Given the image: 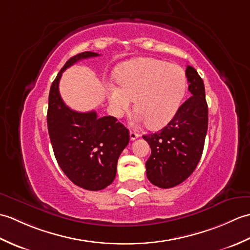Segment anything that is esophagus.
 I'll return each mask as SVG.
<instances>
[{"instance_id":"esophagus-1","label":"esophagus","mask_w":250,"mask_h":250,"mask_svg":"<svg viewBox=\"0 0 250 250\" xmlns=\"http://www.w3.org/2000/svg\"><path fill=\"white\" fill-rule=\"evenodd\" d=\"M137 137H140L139 133H136V132H134V131H130V140L131 141L136 140Z\"/></svg>"}]
</instances>
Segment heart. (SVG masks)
Here are the masks:
<instances>
[{
    "label": "heart",
    "mask_w": 250,
    "mask_h": 250,
    "mask_svg": "<svg viewBox=\"0 0 250 250\" xmlns=\"http://www.w3.org/2000/svg\"><path fill=\"white\" fill-rule=\"evenodd\" d=\"M120 86L107 91L109 107L116 117L131 108L135 100L136 118L152 128L167 125L177 113L187 89V77L182 67L166 61L140 58L117 70Z\"/></svg>",
    "instance_id": "heart-1"
}]
</instances>
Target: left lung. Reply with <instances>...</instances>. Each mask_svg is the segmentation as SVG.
<instances>
[{"label": "left lung", "mask_w": 250, "mask_h": 250, "mask_svg": "<svg viewBox=\"0 0 250 250\" xmlns=\"http://www.w3.org/2000/svg\"><path fill=\"white\" fill-rule=\"evenodd\" d=\"M191 97L179 106L173 119L156 133L144 135L151 148L146 162L149 182L160 188L182 184L193 173L203 152L208 125L205 88L195 68H186Z\"/></svg>", "instance_id": "obj_1"}]
</instances>
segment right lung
Here are the masks:
<instances>
[{
	"instance_id": "obj_1",
	"label": "right lung",
	"mask_w": 250,
	"mask_h": 250,
	"mask_svg": "<svg viewBox=\"0 0 250 250\" xmlns=\"http://www.w3.org/2000/svg\"><path fill=\"white\" fill-rule=\"evenodd\" d=\"M84 51L72 57L61 68L49 91L47 125L55 157L72 183L91 191L114 182L117 162L129 144V130L113 116L99 118L94 110L78 113L65 105L59 92L62 73L79 60L98 57Z\"/></svg>"
}]
</instances>
